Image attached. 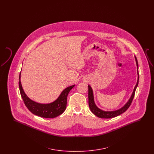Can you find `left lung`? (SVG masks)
I'll use <instances>...</instances> for the list:
<instances>
[{
    "mask_svg": "<svg viewBox=\"0 0 154 154\" xmlns=\"http://www.w3.org/2000/svg\"><path fill=\"white\" fill-rule=\"evenodd\" d=\"M134 58L136 60V66H137V74H138V78H137V81L136 83V86L134 87L133 91L132 92V95L131 96L130 99L127 102V103L125 104L124 106L121 107V109L118 110H114V111H103V110L100 109L98 108L96 105L95 104V103L94 101V93L91 87L88 85V103H89V107L91 111L93 114H94L97 117L101 118H111L116 117L117 116H118L121 115V114L124 113L128 109L129 107L132 103V100L134 98V96L135 94V91L136 88L137 87L138 84H139V71H138V62L137 60L136 57H134Z\"/></svg>",
    "mask_w": 154,
    "mask_h": 154,
    "instance_id": "obj_1",
    "label": "left lung"
}]
</instances>
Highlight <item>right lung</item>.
Instances as JSON below:
<instances>
[{
	"instance_id": "obj_1",
	"label": "right lung",
	"mask_w": 154,
	"mask_h": 154,
	"mask_svg": "<svg viewBox=\"0 0 154 154\" xmlns=\"http://www.w3.org/2000/svg\"><path fill=\"white\" fill-rule=\"evenodd\" d=\"M74 86L73 85L65 88L54 102L42 104L31 100L25 94L21 82V72L19 76V88L23 102L32 113L41 117L53 118L62 114L66 109L68 94Z\"/></svg>"
}]
</instances>
